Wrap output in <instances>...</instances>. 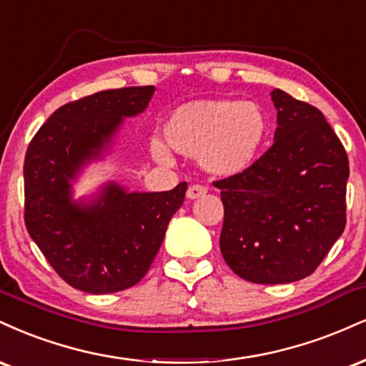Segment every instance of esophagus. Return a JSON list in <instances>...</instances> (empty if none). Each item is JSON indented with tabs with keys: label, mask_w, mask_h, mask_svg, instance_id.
Returning a JSON list of instances; mask_svg holds the SVG:
<instances>
[{
	"label": "esophagus",
	"mask_w": 366,
	"mask_h": 366,
	"mask_svg": "<svg viewBox=\"0 0 366 366\" xmlns=\"http://www.w3.org/2000/svg\"><path fill=\"white\" fill-rule=\"evenodd\" d=\"M205 193H207V188L205 187H202V184H192V187L187 190V197L190 200H195L199 199V197H204Z\"/></svg>",
	"instance_id": "1"
}]
</instances>
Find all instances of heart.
<instances>
[{"mask_svg": "<svg viewBox=\"0 0 366 366\" xmlns=\"http://www.w3.org/2000/svg\"><path fill=\"white\" fill-rule=\"evenodd\" d=\"M171 149L197 157L207 173L236 176L247 171L267 137V118L259 104L234 99H204L179 106L164 124ZM150 152L159 162L169 161V150L154 140Z\"/></svg>", "mask_w": 366, "mask_h": 366, "instance_id": "heart-1", "label": "heart"}]
</instances>
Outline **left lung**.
Listing matches in <instances>:
<instances>
[{"instance_id": "1", "label": "left lung", "mask_w": 366, "mask_h": 366, "mask_svg": "<svg viewBox=\"0 0 366 366\" xmlns=\"http://www.w3.org/2000/svg\"><path fill=\"white\" fill-rule=\"evenodd\" d=\"M274 144L242 174L221 179V253L239 277L287 285L310 276L346 226L350 162L317 107L281 89Z\"/></svg>"}]
</instances>
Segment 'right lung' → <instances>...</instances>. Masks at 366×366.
Wrapping results in <instances>:
<instances>
[{"label": "right lung", "instance_id": "add662e5", "mask_svg": "<svg viewBox=\"0 0 366 366\" xmlns=\"http://www.w3.org/2000/svg\"><path fill=\"white\" fill-rule=\"evenodd\" d=\"M156 87L96 92L56 109L24 162L25 226L51 267L75 290L106 295L147 274L187 183L169 192H130L107 182L73 199V183L114 147L124 118L144 113Z\"/></svg>", "mask_w": 366, "mask_h": 366}]
</instances>
